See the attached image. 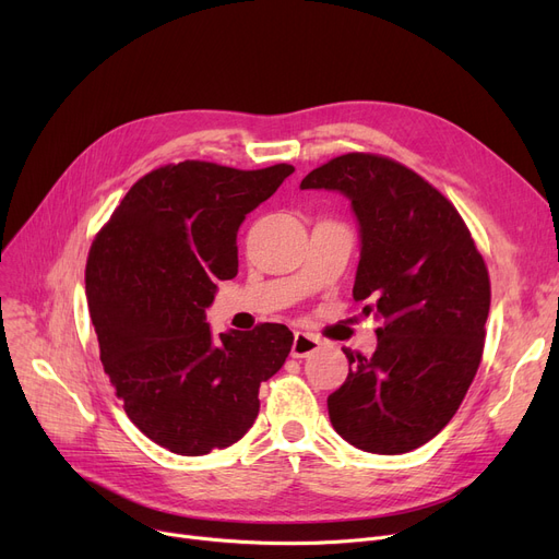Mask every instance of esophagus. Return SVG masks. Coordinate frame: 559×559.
<instances>
[{
  "instance_id": "34e87169",
  "label": "esophagus",
  "mask_w": 559,
  "mask_h": 559,
  "mask_svg": "<svg viewBox=\"0 0 559 559\" xmlns=\"http://www.w3.org/2000/svg\"><path fill=\"white\" fill-rule=\"evenodd\" d=\"M319 348H321L319 337H314L310 333H304V331H297L295 342H292V358H308Z\"/></svg>"
}]
</instances>
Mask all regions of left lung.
I'll use <instances>...</instances> for the list:
<instances>
[{
	"label": "left lung",
	"instance_id": "obj_1",
	"mask_svg": "<svg viewBox=\"0 0 559 559\" xmlns=\"http://www.w3.org/2000/svg\"><path fill=\"white\" fill-rule=\"evenodd\" d=\"M301 188L350 199L362 238L354 299L383 317L371 356L344 348L348 376L329 396L331 424L367 453L419 449L453 419L480 367L487 264L455 205L388 156L331 158Z\"/></svg>",
	"mask_w": 559,
	"mask_h": 559
}]
</instances>
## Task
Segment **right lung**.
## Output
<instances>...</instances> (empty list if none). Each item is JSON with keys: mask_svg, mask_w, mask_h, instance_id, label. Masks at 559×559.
Instances as JSON below:
<instances>
[{"mask_svg": "<svg viewBox=\"0 0 559 559\" xmlns=\"http://www.w3.org/2000/svg\"><path fill=\"white\" fill-rule=\"evenodd\" d=\"M295 171L205 160L144 174L95 235L85 295L99 358L129 419L176 455H205L253 426L260 383L292 348L283 324L213 337L205 308L238 274V228Z\"/></svg>", "mask_w": 559, "mask_h": 559, "instance_id": "1", "label": "right lung"}]
</instances>
